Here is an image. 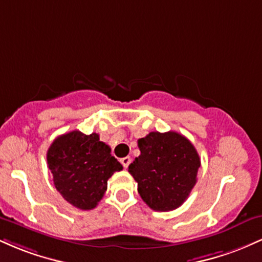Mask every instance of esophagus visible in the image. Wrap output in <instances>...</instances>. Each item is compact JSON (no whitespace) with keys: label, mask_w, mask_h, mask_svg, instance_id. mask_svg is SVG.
<instances>
[{"label":"esophagus","mask_w":262,"mask_h":262,"mask_svg":"<svg viewBox=\"0 0 262 262\" xmlns=\"http://www.w3.org/2000/svg\"><path fill=\"white\" fill-rule=\"evenodd\" d=\"M130 161H132V159L129 158V156H125V158L121 159V162H122V165H123V167H124V169H128V166H129V164H130Z\"/></svg>","instance_id":"34e87169"}]
</instances>
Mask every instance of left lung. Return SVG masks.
<instances>
[{
	"mask_svg": "<svg viewBox=\"0 0 262 262\" xmlns=\"http://www.w3.org/2000/svg\"><path fill=\"white\" fill-rule=\"evenodd\" d=\"M140 155L128 171L140 197L151 209L179 208L197 181L201 159L187 138L177 132H151L138 140Z\"/></svg>",
	"mask_w": 262,
	"mask_h": 262,
	"instance_id": "8db88e82",
	"label": "left lung"
}]
</instances>
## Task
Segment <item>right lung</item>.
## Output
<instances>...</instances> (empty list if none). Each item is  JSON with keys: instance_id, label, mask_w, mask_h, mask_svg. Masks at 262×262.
I'll return each instance as SVG.
<instances>
[{"instance_id": "right-lung-1", "label": "right lung", "mask_w": 262, "mask_h": 262, "mask_svg": "<svg viewBox=\"0 0 262 262\" xmlns=\"http://www.w3.org/2000/svg\"><path fill=\"white\" fill-rule=\"evenodd\" d=\"M55 188L79 209H93L107 191V181L123 166L100 135L73 130L60 135L47 152Z\"/></svg>"}]
</instances>
